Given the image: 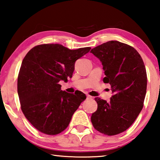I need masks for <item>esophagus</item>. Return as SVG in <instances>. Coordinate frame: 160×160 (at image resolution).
Here are the masks:
<instances>
[{"instance_id":"esophagus-1","label":"esophagus","mask_w":160,"mask_h":160,"mask_svg":"<svg viewBox=\"0 0 160 160\" xmlns=\"http://www.w3.org/2000/svg\"><path fill=\"white\" fill-rule=\"evenodd\" d=\"M87 99H92V97H91L90 95H87Z\"/></svg>"}]
</instances>
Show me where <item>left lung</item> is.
<instances>
[{"instance_id":"8db88e82","label":"left lung","mask_w":160,"mask_h":160,"mask_svg":"<svg viewBox=\"0 0 160 160\" xmlns=\"http://www.w3.org/2000/svg\"><path fill=\"white\" fill-rule=\"evenodd\" d=\"M102 62L113 95L110 102L96 97L97 109L91 116L97 131L107 135L121 133L131 126L143 107L147 73L139 53L118 41L104 43L90 51Z\"/></svg>"}]
</instances>
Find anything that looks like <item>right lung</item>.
Instances as JSON below:
<instances>
[{
    "instance_id": "add662e5",
    "label": "right lung",
    "mask_w": 160,
    "mask_h": 160,
    "mask_svg": "<svg viewBox=\"0 0 160 160\" xmlns=\"http://www.w3.org/2000/svg\"><path fill=\"white\" fill-rule=\"evenodd\" d=\"M90 49L70 50L61 44H45L32 48L24 58L18 93L24 115L39 131L51 135L63 131L86 99L81 92L62 91L59 82L72 78L75 61Z\"/></svg>"
}]
</instances>
